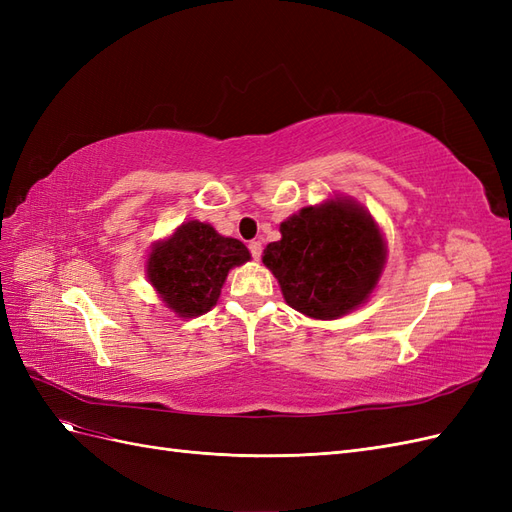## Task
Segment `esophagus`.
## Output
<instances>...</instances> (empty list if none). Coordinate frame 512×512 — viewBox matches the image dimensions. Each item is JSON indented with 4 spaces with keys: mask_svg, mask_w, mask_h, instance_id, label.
<instances>
[{
    "mask_svg": "<svg viewBox=\"0 0 512 512\" xmlns=\"http://www.w3.org/2000/svg\"><path fill=\"white\" fill-rule=\"evenodd\" d=\"M247 247H250L252 258H254V260H258V258H260V254H262V245H260V241H250V245H247Z\"/></svg>",
    "mask_w": 512,
    "mask_h": 512,
    "instance_id": "34e87169",
    "label": "esophagus"
}]
</instances>
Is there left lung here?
<instances>
[{
    "instance_id": "1",
    "label": "left lung",
    "mask_w": 512,
    "mask_h": 512,
    "mask_svg": "<svg viewBox=\"0 0 512 512\" xmlns=\"http://www.w3.org/2000/svg\"><path fill=\"white\" fill-rule=\"evenodd\" d=\"M262 262L297 312L333 320L359 307L384 267V241L371 215L350 200L305 207L280 226Z\"/></svg>"
}]
</instances>
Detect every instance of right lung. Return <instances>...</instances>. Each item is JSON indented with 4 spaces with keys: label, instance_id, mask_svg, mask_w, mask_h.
Instances as JSON below:
<instances>
[{
    "label": "right lung",
    "instance_id": "1",
    "mask_svg": "<svg viewBox=\"0 0 512 512\" xmlns=\"http://www.w3.org/2000/svg\"><path fill=\"white\" fill-rule=\"evenodd\" d=\"M247 260L250 252L239 239L222 237L213 226L192 220L153 247L147 277L175 314L194 318L218 303L228 271Z\"/></svg>",
    "mask_w": 512,
    "mask_h": 512
}]
</instances>
